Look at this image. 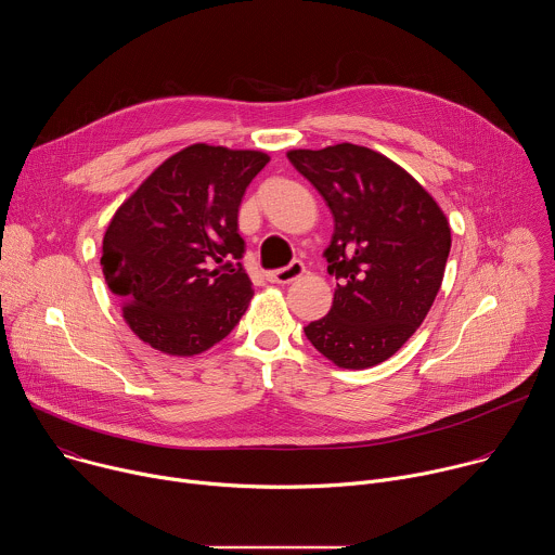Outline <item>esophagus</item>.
Wrapping results in <instances>:
<instances>
[{
	"mask_svg": "<svg viewBox=\"0 0 555 555\" xmlns=\"http://www.w3.org/2000/svg\"><path fill=\"white\" fill-rule=\"evenodd\" d=\"M305 274V266L300 261H292L287 268H281V270H274L268 274V281L270 283H279V285H287L296 279H300Z\"/></svg>",
	"mask_w": 555,
	"mask_h": 555,
	"instance_id": "esophagus-1",
	"label": "esophagus"
}]
</instances>
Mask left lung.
I'll return each mask as SVG.
<instances>
[{
	"label": "left lung",
	"instance_id": "1",
	"mask_svg": "<svg viewBox=\"0 0 555 555\" xmlns=\"http://www.w3.org/2000/svg\"><path fill=\"white\" fill-rule=\"evenodd\" d=\"M334 215L325 250L338 279L330 313L307 340L340 369L398 353L428 315L450 255V223L435 197L390 157L340 142L287 151Z\"/></svg>",
	"mask_w": 555,
	"mask_h": 555
}]
</instances>
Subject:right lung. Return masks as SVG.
Returning <instances> with one entry per match:
<instances>
[{"label":"right lung","mask_w":555,"mask_h":555,"mask_svg":"<svg viewBox=\"0 0 555 555\" xmlns=\"http://www.w3.org/2000/svg\"><path fill=\"white\" fill-rule=\"evenodd\" d=\"M270 155L191 144L157 167L114 212L103 274L129 330L155 351L191 358L246 313L253 281L236 259L242 197Z\"/></svg>","instance_id":"obj_1"}]
</instances>
